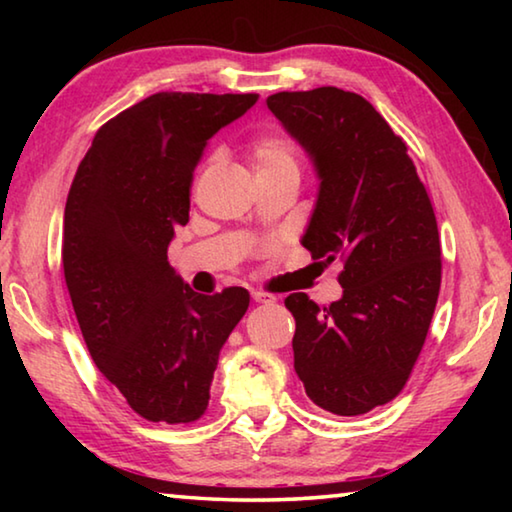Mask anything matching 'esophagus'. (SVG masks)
Masks as SVG:
<instances>
[{"mask_svg":"<svg viewBox=\"0 0 512 512\" xmlns=\"http://www.w3.org/2000/svg\"><path fill=\"white\" fill-rule=\"evenodd\" d=\"M253 300L255 302H275L277 298L273 293H264V291H253Z\"/></svg>","mask_w":512,"mask_h":512,"instance_id":"34e87169","label":"esophagus"}]
</instances>
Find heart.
<instances>
[{
    "instance_id": "1",
    "label": "heart",
    "mask_w": 512,
    "mask_h": 512,
    "mask_svg": "<svg viewBox=\"0 0 512 512\" xmlns=\"http://www.w3.org/2000/svg\"><path fill=\"white\" fill-rule=\"evenodd\" d=\"M250 158L257 173L298 171V153L287 137L277 133H262L250 142Z\"/></svg>"
}]
</instances>
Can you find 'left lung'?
<instances>
[{"instance_id":"8db88e82","label":"left lung","mask_w":512,"mask_h":512,"mask_svg":"<svg viewBox=\"0 0 512 512\" xmlns=\"http://www.w3.org/2000/svg\"><path fill=\"white\" fill-rule=\"evenodd\" d=\"M266 103L320 178L302 246L343 264L341 300H284L293 366L320 409L368 413L402 393L427 339L443 273L436 214L406 142L361 94L325 85Z\"/></svg>"}]
</instances>
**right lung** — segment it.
I'll use <instances>...</instances> for the list:
<instances>
[{"instance_id": "add662e5", "label": "right lung", "mask_w": 512, "mask_h": 512, "mask_svg": "<svg viewBox=\"0 0 512 512\" xmlns=\"http://www.w3.org/2000/svg\"><path fill=\"white\" fill-rule=\"evenodd\" d=\"M257 94L158 92L94 135L72 180L63 271L97 368L149 422H196L216 361L250 296H203L167 262L189 221L194 169L207 140L255 106Z\"/></svg>"}]
</instances>
